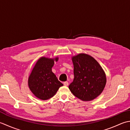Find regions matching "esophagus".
I'll list each match as a JSON object with an SVG mask.
<instances>
[{
	"instance_id": "1",
	"label": "esophagus",
	"mask_w": 130,
	"mask_h": 130,
	"mask_svg": "<svg viewBox=\"0 0 130 130\" xmlns=\"http://www.w3.org/2000/svg\"><path fill=\"white\" fill-rule=\"evenodd\" d=\"M63 84H64V86H67L68 85V83L67 81H66V82H64V83H63Z\"/></svg>"
}]
</instances>
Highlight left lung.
Masks as SVG:
<instances>
[{"label":"left lung","instance_id":"1","mask_svg":"<svg viewBox=\"0 0 130 130\" xmlns=\"http://www.w3.org/2000/svg\"><path fill=\"white\" fill-rule=\"evenodd\" d=\"M74 79L68 87L71 92L83 101H91L104 90L105 73L93 57L81 53L72 57Z\"/></svg>","mask_w":130,"mask_h":130}]
</instances>
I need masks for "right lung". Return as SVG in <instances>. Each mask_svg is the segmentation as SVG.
<instances>
[{
	"instance_id": "add662e5",
	"label": "right lung",
	"mask_w": 130,
	"mask_h": 130,
	"mask_svg": "<svg viewBox=\"0 0 130 130\" xmlns=\"http://www.w3.org/2000/svg\"><path fill=\"white\" fill-rule=\"evenodd\" d=\"M58 58L41 57L29 76L28 85L30 90L38 98L45 100L51 98L63 85L58 81L52 68Z\"/></svg>"
}]
</instances>
